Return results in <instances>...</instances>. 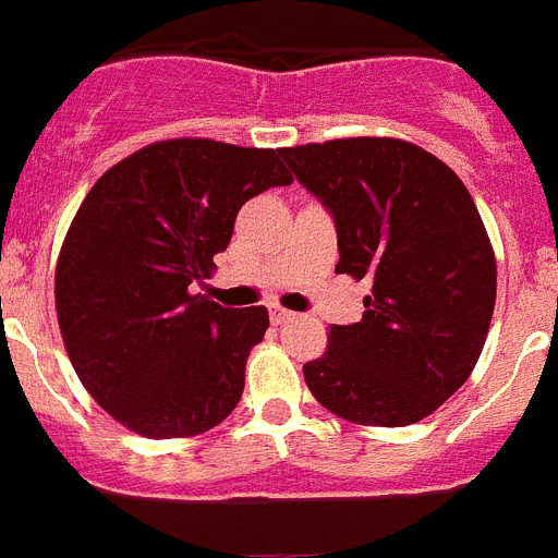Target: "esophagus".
Wrapping results in <instances>:
<instances>
[{
	"mask_svg": "<svg viewBox=\"0 0 558 558\" xmlns=\"http://www.w3.org/2000/svg\"><path fill=\"white\" fill-rule=\"evenodd\" d=\"M290 318H293V313H288V310L279 307V304H274V307H270V322L274 324H284V322H290Z\"/></svg>",
	"mask_w": 558,
	"mask_h": 558,
	"instance_id": "34e87169",
	"label": "esophagus"
}]
</instances>
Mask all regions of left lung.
Wrapping results in <instances>:
<instances>
[{
  "instance_id": "obj_1",
  "label": "left lung",
  "mask_w": 558,
  "mask_h": 558,
  "mask_svg": "<svg viewBox=\"0 0 558 558\" xmlns=\"http://www.w3.org/2000/svg\"><path fill=\"white\" fill-rule=\"evenodd\" d=\"M299 184L332 215L338 274L368 279L357 324H332L304 363L327 411L374 427L430 416L475 368L495 313L497 265L456 172L402 140L282 147Z\"/></svg>"
}]
</instances>
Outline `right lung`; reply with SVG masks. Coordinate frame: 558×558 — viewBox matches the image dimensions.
Instances as JSON below:
<instances>
[{
	"label": "right lung",
	"instance_id": "add662e5",
	"mask_svg": "<svg viewBox=\"0 0 558 558\" xmlns=\"http://www.w3.org/2000/svg\"><path fill=\"white\" fill-rule=\"evenodd\" d=\"M288 184L279 150L170 140L88 190L58 256V324L86 391L128 430L198 436L236 408L268 310L190 288L229 248L245 201Z\"/></svg>",
	"mask_w": 558,
	"mask_h": 558
}]
</instances>
